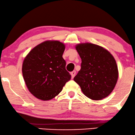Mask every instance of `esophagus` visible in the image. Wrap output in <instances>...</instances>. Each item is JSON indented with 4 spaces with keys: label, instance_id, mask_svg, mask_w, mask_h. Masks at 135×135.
Listing matches in <instances>:
<instances>
[{
    "label": "esophagus",
    "instance_id": "1",
    "mask_svg": "<svg viewBox=\"0 0 135 135\" xmlns=\"http://www.w3.org/2000/svg\"><path fill=\"white\" fill-rule=\"evenodd\" d=\"M71 75L72 79H73L74 77H75V75H76V71H73L72 72H71Z\"/></svg>",
    "mask_w": 135,
    "mask_h": 135
}]
</instances>
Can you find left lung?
I'll return each mask as SVG.
<instances>
[{
  "mask_svg": "<svg viewBox=\"0 0 135 135\" xmlns=\"http://www.w3.org/2000/svg\"><path fill=\"white\" fill-rule=\"evenodd\" d=\"M76 49L82 62L74 81L90 99L98 100L106 97L113 91L118 79L114 58L109 51L92 43L79 44Z\"/></svg>",
  "mask_w": 135,
  "mask_h": 135,
  "instance_id": "8db88e82",
  "label": "left lung"
}]
</instances>
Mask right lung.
<instances>
[{
	"label": "right lung",
	"mask_w": 135,
	"mask_h": 135,
	"mask_svg": "<svg viewBox=\"0 0 135 135\" xmlns=\"http://www.w3.org/2000/svg\"><path fill=\"white\" fill-rule=\"evenodd\" d=\"M65 45L46 41L30 51L22 64V75L32 94L42 100L54 98L61 92L71 75L62 57Z\"/></svg>",
	"instance_id": "right-lung-1"
}]
</instances>
